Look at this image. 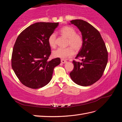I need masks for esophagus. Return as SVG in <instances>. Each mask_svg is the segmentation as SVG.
I'll return each instance as SVG.
<instances>
[{"label": "esophagus", "instance_id": "34e87169", "mask_svg": "<svg viewBox=\"0 0 122 122\" xmlns=\"http://www.w3.org/2000/svg\"><path fill=\"white\" fill-rule=\"evenodd\" d=\"M67 62V61L66 60H65V59H61V63H63V64H65Z\"/></svg>", "mask_w": 122, "mask_h": 122}]
</instances>
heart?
<instances>
[{"instance_id": "heart-1", "label": "heart", "mask_w": 122, "mask_h": 122, "mask_svg": "<svg viewBox=\"0 0 122 122\" xmlns=\"http://www.w3.org/2000/svg\"><path fill=\"white\" fill-rule=\"evenodd\" d=\"M59 33L68 39L67 45L70 46L66 48L59 47L54 50L52 53L54 57L62 59L70 57L75 54L74 49L78 51L82 48L83 44L82 37L77 34V31L74 28L70 26H64L60 29ZM48 43L51 47H56V34L55 33H52L48 37Z\"/></svg>"}]
</instances>
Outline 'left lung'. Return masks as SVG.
<instances>
[{"label": "left lung", "mask_w": 122, "mask_h": 122, "mask_svg": "<svg viewBox=\"0 0 122 122\" xmlns=\"http://www.w3.org/2000/svg\"><path fill=\"white\" fill-rule=\"evenodd\" d=\"M70 22L81 32L83 44L76 57L81 58L82 61H72L74 68L70 76L78 85L90 86L103 74L108 59L106 46L100 32L90 23L78 19Z\"/></svg>", "instance_id": "1"}]
</instances>
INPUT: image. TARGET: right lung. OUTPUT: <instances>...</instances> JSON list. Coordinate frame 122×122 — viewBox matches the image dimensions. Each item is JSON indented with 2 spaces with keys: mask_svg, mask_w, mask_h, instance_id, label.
Returning a JSON list of instances; mask_svg holds the SVG:
<instances>
[{
  "mask_svg": "<svg viewBox=\"0 0 122 122\" xmlns=\"http://www.w3.org/2000/svg\"><path fill=\"white\" fill-rule=\"evenodd\" d=\"M58 23L37 22L19 35L13 48L11 66L23 85L32 89L46 86L52 79L55 67L61 63L59 58L49 61L51 54L48 38Z\"/></svg>",
  "mask_w": 122,
  "mask_h": 122,
  "instance_id": "right-lung-1",
  "label": "right lung"
}]
</instances>
